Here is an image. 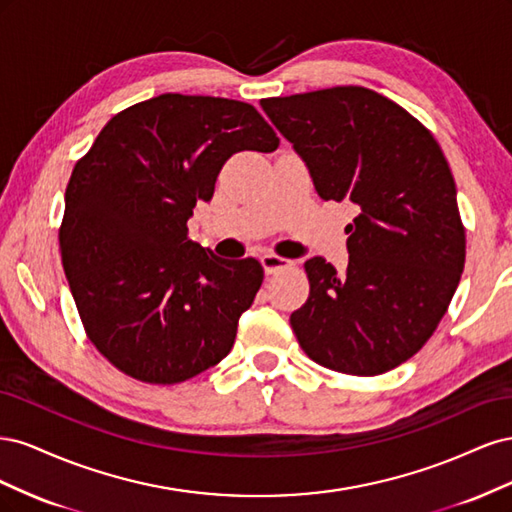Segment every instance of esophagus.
<instances>
[{
	"instance_id": "1",
	"label": "esophagus",
	"mask_w": 512,
	"mask_h": 512,
	"mask_svg": "<svg viewBox=\"0 0 512 512\" xmlns=\"http://www.w3.org/2000/svg\"><path fill=\"white\" fill-rule=\"evenodd\" d=\"M260 262H262V267H265L267 275L280 273L282 269H288V267H290V260H286V258H282V256H275V254H262V256H260Z\"/></svg>"
}]
</instances>
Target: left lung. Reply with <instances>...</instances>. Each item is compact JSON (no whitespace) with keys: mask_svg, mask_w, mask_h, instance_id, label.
<instances>
[{"mask_svg":"<svg viewBox=\"0 0 512 512\" xmlns=\"http://www.w3.org/2000/svg\"><path fill=\"white\" fill-rule=\"evenodd\" d=\"M320 198L352 203L350 262H305L290 327L309 359L350 376L406 363L438 329L466 265L455 179L433 134L378 91L344 85L260 100Z\"/></svg>","mask_w":512,"mask_h":512,"instance_id":"1","label":"left lung"}]
</instances>
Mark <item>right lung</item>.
I'll use <instances>...</instances> for the list:
<instances>
[{
	"mask_svg": "<svg viewBox=\"0 0 512 512\" xmlns=\"http://www.w3.org/2000/svg\"><path fill=\"white\" fill-rule=\"evenodd\" d=\"M277 145L252 104L162 94L117 113L74 164L61 262L85 335L121 374L179 384L230 352L265 271L190 241L188 220L232 153Z\"/></svg>",
	"mask_w": 512,
	"mask_h": 512,
	"instance_id": "1",
	"label": "right lung"
}]
</instances>
